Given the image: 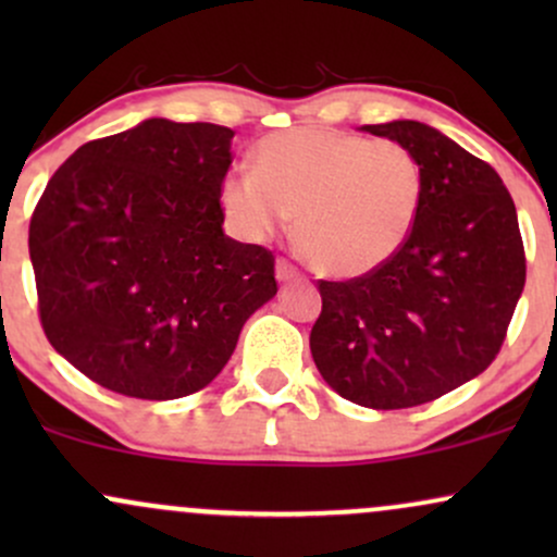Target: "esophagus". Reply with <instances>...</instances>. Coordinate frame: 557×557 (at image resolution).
<instances>
[{
  "label": "esophagus",
  "instance_id": "1",
  "mask_svg": "<svg viewBox=\"0 0 557 557\" xmlns=\"http://www.w3.org/2000/svg\"><path fill=\"white\" fill-rule=\"evenodd\" d=\"M300 272L290 264L287 259H277V280L280 283H290V280H298Z\"/></svg>",
  "mask_w": 557,
  "mask_h": 557
}]
</instances>
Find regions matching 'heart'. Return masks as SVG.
Instances as JSON below:
<instances>
[{"label":"heart","instance_id":"1","mask_svg":"<svg viewBox=\"0 0 557 557\" xmlns=\"http://www.w3.org/2000/svg\"><path fill=\"white\" fill-rule=\"evenodd\" d=\"M424 170L398 140L332 127L272 133L253 170L222 177L220 203L235 233L267 240L296 214V246L317 272L363 277L393 261L417 230Z\"/></svg>","mask_w":557,"mask_h":557}]
</instances>
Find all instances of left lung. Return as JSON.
Here are the masks:
<instances>
[{
    "label": "left lung",
    "mask_w": 557,
    "mask_h": 557,
    "mask_svg": "<svg viewBox=\"0 0 557 557\" xmlns=\"http://www.w3.org/2000/svg\"><path fill=\"white\" fill-rule=\"evenodd\" d=\"M408 146L424 170L411 240L382 270L319 280L311 356L345 400L376 411L430 403L500 354L527 283L513 198L487 162L417 120L363 125Z\"/></svg>",
    "instance_id": "left-lung-1"
}]
</instances>
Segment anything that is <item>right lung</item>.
<instances>
[{"label": "right lung", "mask_w": 557, "mask_h": 557, "mask_svg": "<svg viewBox=\"0 0 557 557\" xmlns=\"http://www.w3.org/2000/svg\"><path fill=\"white\" fill-rule=\"evenodd\" d=\"M233 136L144 120L83 144L38 198L28 251L44 335L96 385L140 400L207 387L277 293L272 251L222 230Z\"/></svg>", "instance_id": "obj_1"}]
</instances>
